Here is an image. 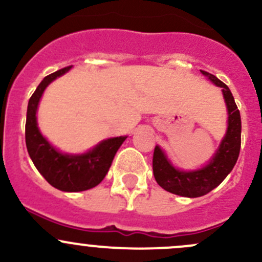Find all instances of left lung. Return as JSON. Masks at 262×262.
Instances as JSON below:
<instances>
[{
	"label": "left lung",
	"mask_w": 262,
	"mask_h": 262,
	"mask_svg": "<svg viewBox=\"0 0 262 262\" xmlns=\"http://www.w3.org/2000/svg\"><path fill=\"white\" fill-rule=\"evenodd\" d=\"M201 73L216 86L222 88L227 108V130L219 148L206 166L193 170L173 166L159 145H156L153 154V173L157 183L170 193L189 198L205 196L216 188L235 167L241 148V117L232 93L214 75L202 70Z\"/></svg>",
	"instance_id": "obj_1"
}]
</instances>
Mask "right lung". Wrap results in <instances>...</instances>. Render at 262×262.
<instances>
[{
    "label": "right lung",
    "instance_id": "add662e5",
    "mask_svg": "<svg viewBox=\"0 0 262 262\" xmlns=\"http://www.w3.org/2000/svg\"><path fill=\"white\" fill-rule=\"evenodd\" d=\"M71 66L50 74L38 84L29 100L25 138L30 158L40 174L55 188L64 192H81L98 186L108 173L115 153L126 137L101 140L81 154L60 152L41 134L37 125V108L43 92L55 79L68 73Z\"/></svg>",
    "mask_w": 262,
    "mask_h": 262
}]
</instances>
